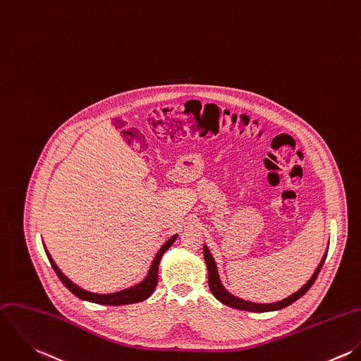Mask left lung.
Wrapping results in <instances>:
<instances>
[{"instance_id": "1", "label": "left lung", "mask_w": 361, "mask_h": 361, "mask_svg": "<svg viewBox=\"0 0 361 361\" xmlns=\"http://www.w3.org/2000/svg\"><path fill=\"white\" fill-rule=\"evenodd\" d=\"M203 253H204V260H206V264H207V270H209V287L212 290V293L214 294V297L217 300H220L223 304L228 305V307H233V308H237V310H242V311H250V312H267V311H276V310H281V308H286L288 305H291L294 301H297L298 298H301L311 287L312 284L315 283L322 266H324V262L326 259V253L324 256V259L321 260L318 269L315 270L314 276L308 280V283L300 288L297 293H294L293 295H290L288 298L283 300V301H279V302H273V304H255V302H249V301H243L240 298H237L234 295H231L220 283V279H219V273H217V266L209 252V249L204 246L203 247Z\"/></svg>"}]
</instances>
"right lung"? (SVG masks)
Masks as SVG:
<instances>
[{
  "mask_svg": "<svg viewBox=\"0 0 361 361\" xmlns=\"http://www.w3.org/2000/svg\"><path fill=\"white\" fill-rule=\"evenodd\" d=\"M175 240H176V235H173L171 240H166L165 245H162V247L155 255V259H154V262H152V264L149 267V271H148L147 277L141 283H138L134 287H130V288L121 290V291H118V293H114V294H95V293H90V291H85V290L80 288L78 286H75L73 281H70L61 273V270L53 262V259L49 255V252H46V255H47L49 262H50L51 267L54 269L57 277L78 298L87 300V301H91V302H97V304H104V305H123V304H133V302L142 301V300H145V298H148L151 295V293L154 291V288L157 287V283H158V264H159V260H161L162 255L168 250V247L175 242Z\"/></svg>",
  "mask_w": 361,
  "mask_h": 361,
  "instance_id": "right-lung-1",
  "label": "right lung"
}]
</instances>
